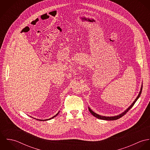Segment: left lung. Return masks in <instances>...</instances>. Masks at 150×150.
I'll return each instance as SVG.
<instances>
[{"label":"left lung","mask_w":150,"mask_h":150,"mask_svg":"<svg viewBox=\"0 0 150 150\" xmlns=\"http://www.w3.org/2000/svg\"><path fill=\"white\" fill-rule=\"evenodd\" d=\"M142 89H143V83H142V86H141V88H140V92H139V95H138V96H137V98H136V99L134 100V102L131 104V105L128 107V108H127L124 112H122V113H121V114H120L119 115H115V116H111V117H106V116H103V115H99V114H96V113H95L94 111H93L89 107H88V110H89V112L94 116V117H96L97 118H98V119H100V120H108V121H113V120H117V119H118V118H121V117H122L123 115H124L129 110L132 108V107H133V106L134 105V103H136V102L137 100V99L139 98V97H140V95H141V93H142Z\"/></svg>","instance_id":"obj_1"}]
</instances>
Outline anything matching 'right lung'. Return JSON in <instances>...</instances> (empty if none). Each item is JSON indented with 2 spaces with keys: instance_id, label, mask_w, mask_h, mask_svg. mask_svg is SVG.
Instances as JSON below:
<instances>
[{
  "instance_id": "obj_1",
  "label": "right lung",
  "mask_w": 150,
  "mask_h": 150,
  "mask_svg": "<svg viewBox=\"0 0 150 150\" xmlns=\"http://www.w3.org/2000/svg\"><path fill=\"white\" fill-rule=\"evenodd\" d=\"M59 112H60V111H59V112H58V113H57L56 115H55L54 117H51V118H49V119H47V120H38V119H36V120H39V121H48V120H51V119L54 118V117H55L57 115H58V114L59 113ZM35 119H36V118H35Z\"/></svg>"
}]
</instances>
